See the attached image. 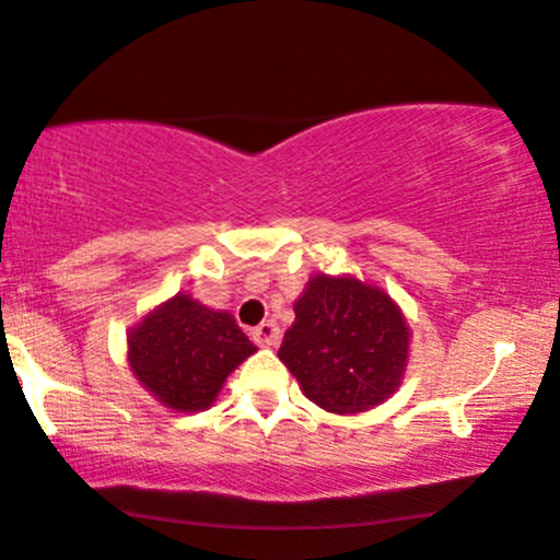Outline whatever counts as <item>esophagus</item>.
I'll list each match as a JSON object with an SVG mask.
<instances>
[{
  "label": "esophagus",
  "instance_id": "esophagus-1",
  "mask_svg": "<svg viewBox=\"0 0 560 560\" xmlns=\"http://www.w3.org/2000/svg\"><path fill=\"white\" fill-rule=\"evenodd\" d=\"M250 335H254V342L261 345V348H277L281 340V329L277 322H271V319L261 322V325H258Z\"/></svg>",
  "mask_w": 560,
  "mask_h": 560
}]
</instances>
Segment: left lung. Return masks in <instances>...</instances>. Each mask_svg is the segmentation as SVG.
<instances>
[{"label": "left lung", "instance_id": "8db88e82", "mask_svg": "<svg viewBox=\"0 0 560 560\" xmlns=\"http://www.w3.org/2000/svg\"><path fill=\"white\" fill-rule=\"evenodd\" d=\"M294 314L279 358L312 404L355 416L400 388L411 327L388 291L350 273H314Z\"/></svg>", "mask_w": 560, "mask_h": 560}]
</instances>
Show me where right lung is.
<instances>
[{"label": "right lung", "instance_id": "add662e5", "mask_svg": "<svg viewBox=\"0 0 560 560\" xmlns=\"http://www.w3.org/2000/svg\"><path fill=\"white\" fill-rule=\"evenodd\" d=\"M258 348L233 314L187 291L149 310L126 335V360L141 388L175 413L208 411L225 377Z\"/></svg>", "mask_w": 560, "mask_h": 560}]
</instances>
